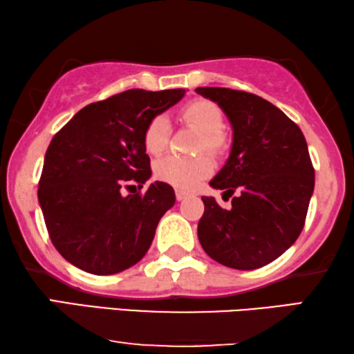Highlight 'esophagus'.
<instances>
[{
	"label": "esophagus",
	"instance_id": "obj_1",
	"mask_svg": "<svg viewBox=\"0 0 354 354\" xmlns=\"http://www.w3.org/2000/svg\"><path fill=\"white\" fill-rule=\"evenodd\" d=\"M187 196H188V192H185V190H180V188H177V190H176V198H177L178 201L185 200Z\"/></svg>",
	"mask_w": 354,
	"mask_h": 354
}]
</instances>
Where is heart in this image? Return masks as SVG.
<instances>
[{
    "label": "heart",
    "instance_id": "b5f03b06",
    "mask_svg": "<svg viewBox=\"0 0 354 354\" xmlns=\"http://www.w3.org/2000/svg\"><path fill=\"white\" fill-rule=\"evenodd\" d=\"M182 119L201 132L200 151L219 154L225 148L224 114L219 106L207 100H195L182 109ZM143 145L149 154H161L169 145V120L156 115L143 132ZM156 176L178 188H192L212 172V161L207 156L192 159L166 156L156 162Z\"/></svg>",
    "mask_w": 354,
    "mask_h": 354
}]
</instances>
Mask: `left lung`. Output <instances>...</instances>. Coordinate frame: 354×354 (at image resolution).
Here are the masks:
<instances>
[{"label": "left lung", "instance_id": "8db88e82", "mask_svg": "<svg viewBox=\"0 0 354 354\" xmlns=\"http://www.w3.org/2000/svg\"><path fill=\"white\" fill-rule=\"evenodd\" d=\"M216 101L234 129L225 166L212 188L232 198L222 209L203 196L198 239L207 256L232 269L263 268L283 254L301 234L314 190V167L304 135L277 106L240 90L200 86Z\"/></svg>", "mask_w": 354, "mask_h": 354}]
</instances>
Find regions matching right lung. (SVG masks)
Here are the masks:
<instances>
[{
	"label": "right lung",
	"instance_id": "right-lung-1",
	"mask_svg": "<svg viewBox=\"0 0 354 354\" xmlns=\"http://www.w3.org/2000/svg\"><path fill=\"white\" fill-rule=\"evenodd\" d=\"M185 90H127L80 109L46 149L40 201L48 235L59 254L96 275L118 274L147 254L158 222L176 203L174 188L149 177L143 132Z\"/></svg>",
	"mask_w": 354,
	"mask_h": 354
}]
</instances>
